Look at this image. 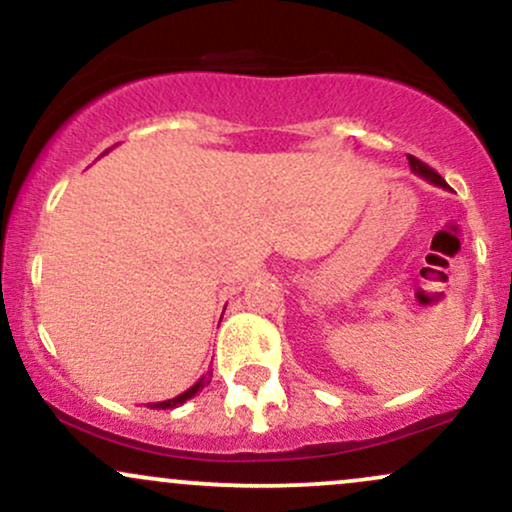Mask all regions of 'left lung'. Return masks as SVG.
<instances>
[{
	"label": "left lung",
	"mask_w": 512,
	"mask_h": 512,
	"mask_svg": "<svg viewBox=\"0 0 512 512\" xmlns=\"http://www.w3.org/2000/svg\"><path fill=\"white\" fill-rule=\"evenodd\" d=\"M407 158H409V168L414 170L416 175H421V178H424V180L433 182V185H438V187H445V190H448V182H445L443 178H440V175L436 173V170H433V168H428L424 161H419V158H414V156H407Z\"/></svg>",
	"instance_id": "obj_1"
}]
</instances>
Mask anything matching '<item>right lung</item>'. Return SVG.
I'll list each match as a JSON object with an SVG mask.
<instances>
[{
    "label": "right lung",
    "mask_w": 512,
    "mask_h": 512,
    "mask_svg": "<svg viewBox=\"0 0 512 512\" xmlns=\"http://www.w3.org/2000/svg\"><path fill=\"white\" fill-rule=\"evenodd\" d=\"M209 383H211V368L207 370V375H202V378H199L197 383L190 387V390H185V392H182V395L173 397V399H166V402H154V404H151V409H175V407H180V404H185L187 399L195 397L197 392L202 390L204 385H209Z\"/></svg>",
    "instance_id": "1"
}]
</instances>
